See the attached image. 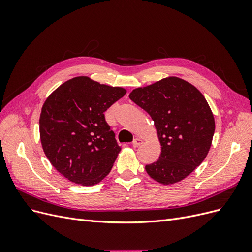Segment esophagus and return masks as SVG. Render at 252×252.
Returning <instances> with one entry per match:
<instances>
[{"mask_svg": "<svg viewBox=\"0 0 252 252\" xmlns=\"http://www.w3.org/2000/svg\"><path fill=\"white\" fill-rule=\"evenodd\" d=\"M142 143H143V140H142V139L136 138V139H134L133 142H132V146H133V147H138V146H140V145H141Z\"/></svg>", "mask_w": 252, "mask_h": 252, "instance_id": "34e87169", "label": "esophagus"}]
</instances>
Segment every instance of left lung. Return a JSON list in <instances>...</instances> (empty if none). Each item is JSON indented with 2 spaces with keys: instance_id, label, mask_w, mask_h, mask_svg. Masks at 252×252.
I'll return each instance as SVG.
<instances>
[{
  "instance_id": "1",
  "label": "left lung",
  "mask_w": 252,
  "mask_h": 252,
  "mask_svg": "<svg viewBox=\"0 0 252 252\" xmlns=\"http://www.w3.org/2000/svg\"><path fill=\"white\" fill-rule=\"evenodd\" d=\"M132 102L155 122L162 152L145 166L164 185L185 179L204 161L215 133V119L204 95L191 84L175 77L133 89Z\"/></svg>"
}]
</instances>
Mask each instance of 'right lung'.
I'll return each instance as SVG.
<instances>
[{
    "label": "right lung",
    "mask_w": 252,
    "mask_h": 252,
    "mask_svg": "<svg viewBox=\"0 0 252 252\" xmlns=\"http://www.w3.org/2000/svg\"><path fill=\"white\" fill-rule=\"evenodd\" d=\"M126 90L77 77L45 101L40 117L42 147L51 165L75 184L91 186L107 175L121 147L104 112Z\"/></svg>",
    "instance_id": "obj_1"
}]
</instances>
